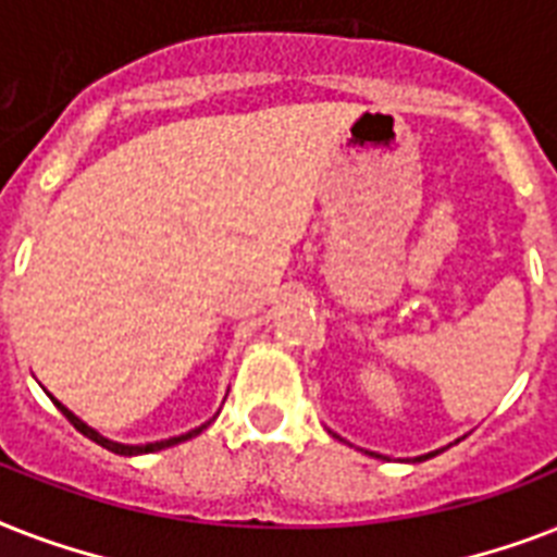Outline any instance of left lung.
Wrapping results in <instances>:
<instances>
[{"mask_svg": "<svg viewBox=\"0 0 557 557\" xmlns=\"http://www.w3.org/2000/svg\"><path fill=\"white\" fill-rule=\"evenodd\" d=\"M436 454H440V450H433V454H424V457H416L413 462H422V459H428V457H436ZM372 457H379V454H372Z\"/></svg>", "mask_w": 557, "mask_h": 557, "instance_id": "obj_1", "label": "left lung"}]
</instances>
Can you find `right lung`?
Wrapping results in <instances>:
<instances>
[{"mask_svg": "<svg viewBox=\"0 0 557 557\" xmlns=\"http://www.w3.org/2000/svg\"><path fill=\"white\" fill-rule=\"evenodd\" d=\"M51 401H54L57 410H60V413H63L65 419H69V422H72L74 428H77V431L83 433V436H89L91 442H98L100 448L112 450V454H121V457H135V454H152V450L173 448V445H178V442L193 440L196 433H201L210 424V422L201 424V428H196V431H187V433H182V436H170V440H161V442H147V445H121V442H112V440H107V436H100V433L95 431V428H89V424L83 422V419H77V416H74L72 410H69V407H65V405H60V401H57L54 396H51Z\"/></svg>", "mask_w": 557, "mask_h": 557, "instance_id": "add662e5", "label": "right lung"}]
</instances>
